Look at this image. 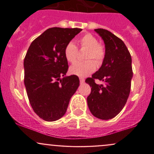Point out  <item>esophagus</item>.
<instances>
[{"label":"esophagus","mask_w":154,"mask_h":154,"mask_svg":"<svg viewBox=\"0 0 154 154\" xmlns=\"http://www.w3.org/2000/svg\"><path fill=\"white\" fill-rule=\"evenodd\" d=\"M80 84H83V83H84V82H85V79L83 78V77H80Z\"/></svg>","instance_id":"34e87169"}]
</instances>
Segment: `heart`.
<instances>
[{
  "label": "heart",
  "instance_id": "1",
  "mask_svg": "<svg viewBox=\"0 0 154 154\" xmlns=\"http://www.w3.org/2000/svg\"><path fill=\"white\" fill-rule=\"evenodd\" d=\"M79 46L81 50H87L86 62L77 63L71 66L70 72L78 77H86L96 69V64L93 61L94 60L97 65L101 64L105 57V48L99 43L98 39L91 33H86L80 37L78 40ZM64 55L66 60L70 63H75L78 55V49L74 43L70 42L66 45L64 50ZM91 59H93L91 60Z\"/></svg>",
  "mask_w": 154,
  "mask_h": 154
}]
</instances>
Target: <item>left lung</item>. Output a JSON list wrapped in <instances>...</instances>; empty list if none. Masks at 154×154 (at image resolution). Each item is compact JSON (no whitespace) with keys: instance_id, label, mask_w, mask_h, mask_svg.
<instances>
[{"instance_id":"8db88e82","label":"left lung","mask_w":154,"mask_h":154,"mask_svg":"<svg viewBox=\"0 0 154 154\" xmlns=\"http://www.w3.org/2000/svg\"><path fill=\"white\" fill-rule=\"evenodd\" d=\"M103 38L106 54L101 67L86 83L91 87L87 97L90 112L102 120L116 117L127 103L133 77L132 58L127 46L121 38L104 29H95ZM96 79L105 82L98 85Z\"/></svg>"}]
</instances>
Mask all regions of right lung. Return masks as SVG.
<instances>
[{
    "label": "right lung",
    "instance_id": "1",
    "mask_svg": "<svg viewBox=\"0 0 154 154\" xmlns=\"http://www.w3.org/2000/svg\"><path fill=\"white\" fill-rule=\"evenodd\" d=\"M82 29L52 27L32 41L24 60V85L32 109L47 122L61 119L80 85L76 75L64 76L68 69L66 45Z\"/></svg>",
    "mask_w": 154,
    "mask_h": 154
}]
</instances>
